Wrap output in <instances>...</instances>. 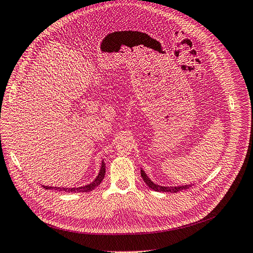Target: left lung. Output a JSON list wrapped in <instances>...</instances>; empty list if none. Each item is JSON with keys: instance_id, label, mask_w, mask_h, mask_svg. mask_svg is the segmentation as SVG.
<instances>
[{"instance_id": "left-lung-1", "label": "left lung", "mask_w": 253, "mask_h": 253, "mask_svg": "<svg viewBox=\"0 0 253 253\" xmlns=\"http://www.w3.org/2000/svg\"><path fill=\"white\" fill-rule=\"evenodd\" d=\"M141 176L143 180L146 182V184L153 191L156 192H166V193H177V192H180L186 189H190L192 186L191 184H184V185H177V186H165V185H160L157 183H154L149 177L147 176V174L145 173L144 170L141 169Z\"/></svg>"}]
</instances>
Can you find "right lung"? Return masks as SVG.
Segmentation results:
<instances>
[{
    "label": "right lung",
    "instance_id": "add662e5",
    "mask_svg": "<svg viewBox=\"0 0 253 253\" xmlns=\"http://www.w3.org/2000/svg\"><path fill=\"white\" fill-rule=\"evenodd\" d=\"M105 176V164L104 161H102L101 163V168L100 171L95 178V180L91 181L88 184H85L83 186H78V188H57V186H48V185H42L45 190H56V191H62V192H67V193H88L92 191L93 189H96L97 186L101 183Z\"/></svg>",
    "mask_w": 253,
    "mask_h": 253
}]
</instances>
